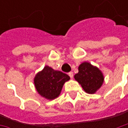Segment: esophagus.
<instances>
[{"label":"esophagus","mask_w":128,"mask_h":128,"mask_svg":"<svg viewBox=\"0 0 128 128\" xmlns=\"http://www.w3.org/2000/svg\"><path fill=\"white\" fill-rule=\"evenodd\" d=\"M68 75L70 76V78H71V79H72V78H73V73H72V72H68Z\"/></svg>","instance_id":"esophagus-1"}]
</instances>
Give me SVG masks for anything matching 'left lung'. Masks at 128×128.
<instances>
[{"label": "left lung", "instance_id": "8db88e82", "mask_svg": "<svg viewBox=\"0 0 128 128\" xmlns=\"http://www.w3.org/2000/svg\"><path fill=\"white\" fill-rule=\"evenodd\" d=\"M79 72L74 78L84 90L88 94H94L99 90L104 81L102 71L88 62H84L78 67Z\"/></svg>", "mask_w": 128, "mask_h": 128}]
</instances>
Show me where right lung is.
I'll return each mask as SVG.
<instances>
[{"label":"right lung","mask_w":128,"mask_h":128,"mask_svg":"<svg viewBox=\"0 0 128 128\" xmlns=\"http://www.w3.org/2000/svg\"><path fill=\"white\" fill-rule=\"evenodd\" d=\"M69 80L70 77L66 74L46 66L35 76L34 84L41 96L52 100L60 95L63 85Z\"/></svg>","instance_id":"add662e5"}]
</instances>
